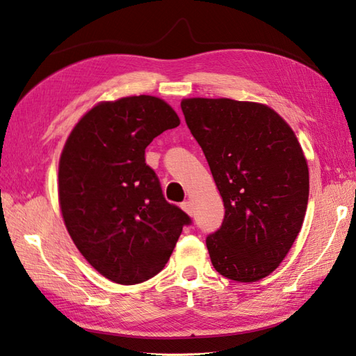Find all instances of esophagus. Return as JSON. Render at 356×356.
<instances>
[{
    "mask_svg": "<svg viewBox=\"0 0 356 356\" xmlns=\"http://www.w3.org/2000/svg\"><path fill=\"white\" fill-rule=\"evenodd\" d=\"M181 209H184L189 217H193L194 209H193V203L191 202H184V203H181Z\"/></svg>",
    "mask_w": 356,
    "mask_h": 356,
    "instance_id": "34e87169",
    "label": "esophagus"
}]
</instances>
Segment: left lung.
I'll return each mask as SVG.
<instances>
[{
    "label": "left lung",
    "instance_id": "left-lung-1",
    "mask_svg": "<svg viewBox=\"0 0 356 356\" xmlns=\"http://www.w3.org/2000/svg\"><path fill=\"white\" fill-rule=\"evenodd\" d=\"M225 203V220L206 238L211 262L236 282L275 271L299 235L309 171L293 129L271 107L232 98L180 103Z\"/></svg>",
    "mask_w": 356,
    "mask_h": 356
}]
</instances>
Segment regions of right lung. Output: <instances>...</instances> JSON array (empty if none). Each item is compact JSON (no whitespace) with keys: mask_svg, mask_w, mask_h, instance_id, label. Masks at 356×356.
<instances>
[{"mask_svg":"<svg viewBox=\"0 0 356 356\" xmlns=\"http://www.w3.org/2000/svg\"><path fill=\"white\" fill-rule=\"evenodd\" d=\"M180 124L153 95L100 102L74 126L59 159V204L79 252L102 276L135 285L168 262L191 220L162 195L145 148Z\"/></svg>","mask_w":356,"mask_h":356,"instance_id":"add662e5","label":"right lung"}]
</instances>
